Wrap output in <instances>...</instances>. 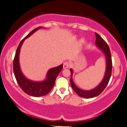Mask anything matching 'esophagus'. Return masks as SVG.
<instances>
[{"label": "esophagus", "mask_w": 127, "mask_h": 127, "mask_svg": "<svg viewBox=\"0 0 127 127\" xmlns=\"http://www.w3.org/2000/svg\"><path fill=\"white\" fill-rule=\"evenodd\" d=\"M69 67H70V64H69L68 62H64L63 64V68H64V69L68 68Z\"/></svg>", "instance_id": "esophagus-1"}]
</instances>
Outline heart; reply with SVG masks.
<instances>
[{"mask_svg":"<svg viewBox=\"0 0 127 127\" xmlns=\"http://www.w3.org/2000/svg\"><path fill=\"white\" fill-rule=\"evenodd\" d=\"M84 41V40H82V41Z\"/></svg>","mask_w":127,"mask_h":127,"instance_id":"1","label":"heart"}]
</instances>
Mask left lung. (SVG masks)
I'll list each match as a JSON object with an SVG mask.
<instances>
[{
	"label": "left lung",
	"instance_id": "left-lung-1",
	"mask_svg": "<svg viewBox=\"0 0 127 127\" xmlns=\"http://www.w3.org/2000/svg\"><path fill=\"white\" fill-rule=\"evenodd\" d=\"M95 33L96 37L95 44L97 46V48H98L100 51L103 53L105 58V60H106V70H105V75L102 81L100 82L97 86L94 87V89L89 90H82V89L79 88L73 81V69L70 68L71 74L70 83L71 86L78 95L81 97L85 98H93L99 95L103 92L105 87H106V86L108 85L112 75V62L109 47L108 44L106 43V42L102 38V37L99 34H98L96 33Z\"/></svg>",
	"mask_w": 127,
	"mask_h": 127
}]
</instances>
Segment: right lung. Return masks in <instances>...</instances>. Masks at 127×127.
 Instances as JSON below:
<instances>
[{
	"label": "right lung",
	"instance_id": "obj_1",
	"mask_svg": "<svg viewBox=\"0 0 127 127\" xmlns=\"http://www.w3.org/2000/svg\"><path fill=\"white\" fill-rule=\"evenodd\" d=\"M42 27H38L30 32L19 43L16 51L13 62V71L17 82L22 90L29 95L33 97H41L45 95L53 88L57 76L63 69V64L50 68L47 72L46 78L42 81H33L28 79L21 71L19 64V53L21 46L24 41L37 30Z\"/></svg>",
	"mask_w": 127,
	"mask_h": 127
}]
</instances>
